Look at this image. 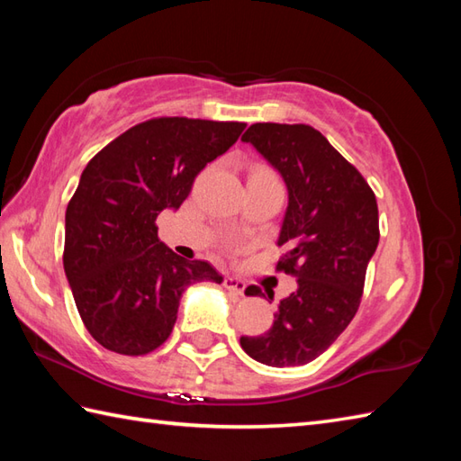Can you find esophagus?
<instances>
[{
	"label": "esophagus",
	"instance_id": "obj_1",
	"mask_svg": "<svg viewBox=\"0 0 461 461\" xmlns=\"http://www.w3.org/2000/svg\"><path fill=\"white\" fill-rule=\"evenodd\" d=\"M223 287L228 289L230 293H233V295H243V291H246V283L236 279V277H225Z\"/></svg>",
	"mask_w": 461,
	"mask_h": 461
}]
</instances>
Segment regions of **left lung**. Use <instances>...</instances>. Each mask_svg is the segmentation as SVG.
Instances as JSON below:
<instances>
[{"mask_svg": "<svg viewBox=\"0 0 461 461\" xmlns=\"http://www.w3.org/2000/svg\"><path fill=\"white\" fill-rule=\"evenodd\" d=\"M285 180L289 203L277 271L297 277L267 332L241 337L267 366H301L322 355L357 315L378 246V205L362 174L309 124L256 122L241 136ZM246 295H261L251 285Z\"/></svg>", "mask_w": 461, "mask_h": 461, "instance_id": "obj_1", "label": "left lung"}]
</instances>
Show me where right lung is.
<instances>
[{"label": "right lung", "instance_id": "add662e5", "mask_svg": "<svg viewBox=\"0 0 461 461\" xmlns=\"http://www.w3.org/2000/svg\"><path fill=\"white\" fill-rule=\"evenodd\" d=\"M246 122L162 116L132 126L95 156L65 213L63 267L91 337L140 357L170 337L184 289L223 277L158 240L156 218L178 210L205 164Z\"/></svg>", "mask_w": 461, "mask_h": 461}]
</instances>
